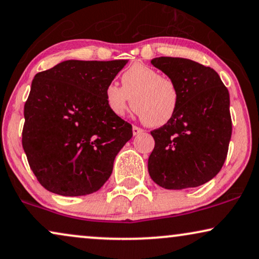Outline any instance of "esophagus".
Segmentation results:
<instances>
[{"instance_id": "esophagus-1", "label": "esophagus", "mask_w": 259, "mask_h": 259, "mask_svg": "<svg viewBox=\"0 0 259 259\" xmlns=\"http://www.w3.org/2000/svg\"><path fill=\"white\" fill-rule=\"evenodd\" d=\"M141 133H143V130L141 129V127L136 126V125H134V126H133V134H134V136L139 135V134H141Z\"/></svg>"}]
</instances>
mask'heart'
Returning <instances> with one entry per match:
<instances>
[{"mask_svg":"<svg viewBox=\"0 0 259 259\" xmlns=\"http://www.w3.org/2000/svg\"><path fill=\"white\" fill-rule=\"evenodd\" d=\"M122 86L109 84L104 96L113 115L123 117L132 109L149 126H162L173 118L180 91L173 79L144 64H134L120 77Z\"/></svg>","mask_w":259,"mask_h":259,"instance_id":"1","label":"heart"}]
</instances>
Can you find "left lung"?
Returning a JSON list of instances; mask_svg holds the SVG:
<instances>
[{
	"label": "left lung",
	"instance_id": "obj_1",
	"mask_svg": "<svg viewBox=\"0 0 259 259\" xmlns=\"http://www.w3.org/2000/svg\"><path fill=\"white\" fill-rule=\"evenodd\" d=\"M151 64L173 79L180 102L173 118L150 132L155 140L148 171L165 189L198 187L222 169L232 134L229 90L211 67L160 57Z\"/></svg>",
	"mask_w": 259,
	"mask_h": 259
}]
</instances>
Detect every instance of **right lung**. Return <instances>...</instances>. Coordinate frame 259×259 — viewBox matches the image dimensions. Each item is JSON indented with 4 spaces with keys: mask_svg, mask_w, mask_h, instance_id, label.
<instances>
[{
    "mask_svg": "<svg viewBox=\"0 0 259 259\" xmlns=\"http://www.w3.org/2000/svg\"><path fill=\"white\" fill-rule=\"evenodd\" d=\"M127 60H66L35 74L25 104L22 147L41 186L64 196L97 192L133 137L105 88Z\"/></svg>",
    "mask_w": 259,
    "mask_h": 259,
    "instance_id": "right-lung-1",
    "label": "right lung"
}]
</instances>
